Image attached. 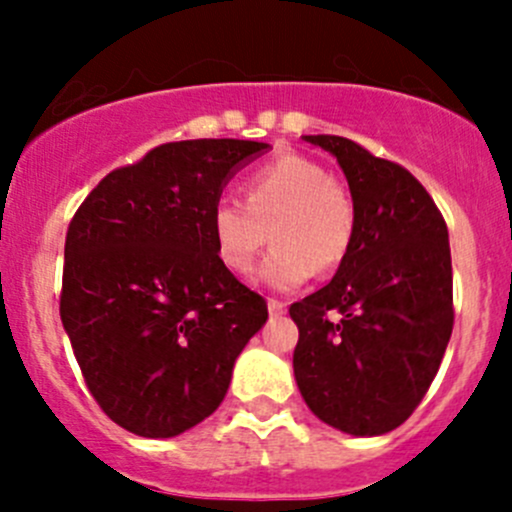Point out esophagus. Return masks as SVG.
<instances>
[{"label": "esophagus", "instance_id": "34e87169", "mask_svg": "<svg viewBox=\"0 0 512 512\" xmlns=\"http://www.w3.org/2000/svg\"><path fill=\"white\" fill-rule=\"evenodd\" d=\"M267 309H270L272 317H280V314L287 312V304L280 302V299H267Z\"/></svg>", "mask_w": 512, "mask_h": 512}]
</instances>
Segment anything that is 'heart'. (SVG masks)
I'll use <instances>...</instances> for the list:
<instances>
[{"label":"heart","instance_id":"1","mask_svg":"<svg viewBox=\"0 0 512 512\" xmlns=\"http://www.w3.org/2000/svg\"><path fill=\"white\" fill-rule=\"evenodd\" d=\"M275 237L260 280L289 292L347 260L356 213L347 190L317 160L282 153L250 170L245 200L223 195L210 210L215 255L232 275H247L262 247Z\"/></svg>","mask_w":512,"mask_h":512}]
</instances>
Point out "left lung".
Returning a JSON list of instances; mask_svg holds the SVG:
<instances>
[{
    "label": "left lung",
    "instance_id": "1",
    "mask_svg": "<svg viewBox=\"0 0 512 512\" xmlns=\"http://www.w3.org/2000/svg\"><path fill=\"white\" fill-rule=\"evenodd\" d=\"M352 190V250L327 287L289 307L294 379L312 414L352 436L394 431L421 404L453 332L448 227L399 163L342 136H304Z\"/></svg>",
    "mask_w": 512,
    "mask_h": 512
}]
</instances>
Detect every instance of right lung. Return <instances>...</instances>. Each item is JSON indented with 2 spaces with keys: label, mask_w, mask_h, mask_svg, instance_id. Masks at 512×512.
Segmentation results:
<instances>
[{
  "label": "right lung",
  "mask_w": 512,
  "mask_h": 512,
  "mask_svg": "<svg viewBox=\"0 0 512 512\" xmlns=\"http://www.w3.org/2000/svg\"><path fill=\"white\" fill-rule=\"evenodd\" d=\"M267 143H163L111 170L71 218L59 312L103 414L170 438L225 399L267 302L215 255L210 210Z\"/></svg>",
  "instance_id": "1"
}]
</instances>
